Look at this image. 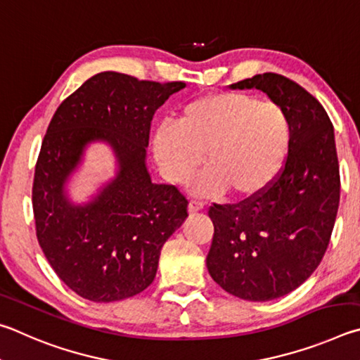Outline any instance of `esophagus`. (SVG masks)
<instances>
[{"label":"esophagus","instance_id":"34e87169","mask_svg":"<svg viewBox=\"0 0 360 360\" xmlns=\"http://www.w3.org/2000/svg\"><path fill=\"white\" fill-rule=\"evenodd\" d=\"M205 204L200 202V200H196V199H191L190 200V205H188V210H190V213H198L200 210H204Z\"/></svg>","mask_w":360,"mask_h":360}]
</instances>
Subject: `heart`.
Wrapping results in <instances>:
<instances>
[{"instance_id":"1","label":"heart","mask_w":360,"mask_h":360,"mask_svg":"<svg viewBox=\"0 0 360 360\" xmlns=\"http://www.w3.org/2000/svg\"><path fill=\"white\" fill-rule=\"evenodd\" d=\"M291 143L281 105L248 93H212L184 107L179 123L156 129L153 151L170 181H184L199 166L194 191L234 198L262 193L280 174Z\"/></svg>"}]
</instances>
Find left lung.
Listing matches in <instances>:
<instances>
[{
    "mask_svg": "<svg viewBox=\"0 0 360 360\" xmlns=\"http://www.w3.org/2000/svg\"><path fill=\"white\" fill-rule=\"evenodd\" d=\"M231 88H256L281 105L291 143L285 166L262 193L210 207L215 232L207 269L226 292L267 302L299 288L329 247L340 204L335 137L319 101L285 75L257 74Z\"/></svg>",
    "mask_w": 360,
    "mask_h": 360,
    "instance_id": "1",
    "label": "left lung"
}]
</instances>
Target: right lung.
<instances>
[{"label": "right lung", "mask_w": 360, "mask_h": 360, "mask_svg": "<svg viewBox=\"0 0 360 360\" xmlns=\"http://www.w3.org/2000/svg\"><path fill=\"white\" fill-rule=\"evenodd\" d=\"M185 86L99 72L50 120L33 180L36 236L55 274L80 297L117 302L147 289L164 242L188 217L179 188L153 184L145 166L155 112ZM93 140L112 145L119 174L90 205L72 206L62 185Z\"/></svg>", "instance_id": "obj_1"}]
</instances>
